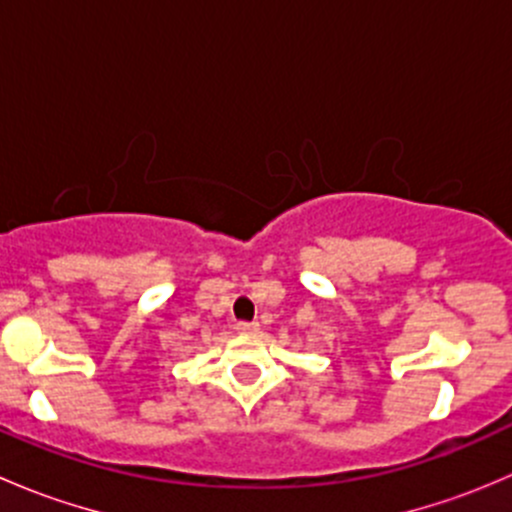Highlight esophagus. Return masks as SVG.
<instances>
[{"label":"esophagus","mask_w":512,"mask_h":512,"mask_svg":"<svg viewBox=\"0 0 512 512\" xmlns=\"http://www.w3.org/2000/svg\"><path fill=\"white\" fill-rule=\"evenodd\" d=\"M235 329L240 334H255L257 329H260V324H257V322H237Z\"/></svg>","instance_id":"1"}]
</instances>
